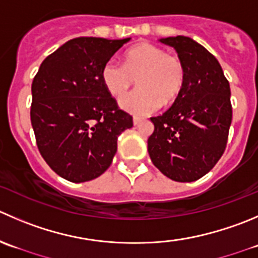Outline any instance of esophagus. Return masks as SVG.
<instances>
[{
  "label": "esophagus",
  "mask_w": 258,
  "mask_h": 258,
  "mask_svg": "<svg viewBox=\"0 0 258 258\" xmlns=\"http://www.w3.org/2000/svg\"><path fill=\"white\" fill-rule=\"evenodd\" d=\"M141 121H142V118H140V117H136V116L134 117V124H135V126H136V124H139Z\"/></svg>",
  "instance_id": "34e87169"
}]
</instances>
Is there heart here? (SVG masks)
Instances as JSON below:
<instances>
[{"label": "heart", "mask_w": 258, "mask_h": 258, "mask_svg": "<svg viewBox=\"0 0 258 258\" xmlns=\"http://www.w3.org/2000/svg\"><path fill=\"white\" fill-rule=\"evenodd\" d=\"M135 78L139 88L124 94L119 107L128 113L146 116L176 99L184 86L185 68L177 56L166 54L157 45L142 42L127 50L123 66L111 59L101 71L102 83L113 97L122 96Z\"/></svg>", "instance_id": "obj_1"}]
</instances>
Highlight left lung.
<instances>
[{
  "instance_id": "obj_1",
  "label": "left lung",
  "mask_w": 258,
  "mask_h": 258,
  "mask_svg": "<svg viewBox=\"0 0 258 258\" xmlns=\"http://www.w3.org/2000/svg\"><path fill=\"white\" fill-rule=\"evenodd\" d=\"M172 46L185 68V81L172 106L151 117L147 140L151 161L165 176L196 181L223 155L232 122L231 88L221 64L208 50L186 36L160 39Z\"/></svg>"
}]
</instances>
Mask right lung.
Returning <instances> with one entry per match:
<instances>
[{
    "mask_svg": "<svg viewBox=\"0 0 258 258\" xmlns=\"http://www.w3.org/2000/svg\"><path fill=\"white\" fill-rule=\"evenodd\" d=\"M130 41L77 37L40 66L30 117L42 159L72 182L93 180L111 165L117 139L134 126L101 79L103 66Z\"/></svg>",
    "mask_w": 258,
    "mask_h": 258,
    "instance_id": "1",
    "label": "right lung"
}]
</instances>
